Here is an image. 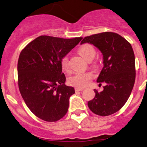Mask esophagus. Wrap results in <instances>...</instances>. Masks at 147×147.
I'll use <instances>...</instances> for the list:
<instances>
[{
  "mask_svg": "<svg viewBox=\"0 0 147 147\" xmlns=\"http://www.w3.org/2000/svg\"><path fill=\"white\" fill-rule=\"evenodd\" d=\"M83 88H75V91H83Z\"/></svg>",
  "mask_w": 147,
  "mask_h": 147,
  "instance_id": "34e87169",
  "label": "esophagus"
}]
</instances>
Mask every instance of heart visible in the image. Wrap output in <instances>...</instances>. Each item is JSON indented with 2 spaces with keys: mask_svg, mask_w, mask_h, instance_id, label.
<instances>
[{
  "mask_svg": "<svg viewBox=\"0 0 147 147\" xmlns=\"http://www.w3.org/2000/svg\"><path fill=\"white\" fill-rule=\"evenodd\" d=\"M78 52L87 61H90L95 55V50L91 45L89 44H83L79 47ZM60 65L62 70L67 71L69 69L68 58L67 56H64L60 61ZM94 75L91 72H77L73 76L70 77L68 82L70 85L78 88H83L87 86L93 79Z\"/></svg>",
  "mask_w": 147,
  "mask_h": 147,
  "instance_id": "b5f03b06",
  "label": "heart"
}]
</instances>
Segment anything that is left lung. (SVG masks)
Returning <instances> with one entry per match:
<instances>
[{
    "label": "left lung",
    "mask_w": 147,
    "mask_h": 147,
    "mask_svg": "<svg viewBox=\"0 0 147 147\" xmlns=\"http://www.w3.org/2000/svg\"><path fill=\"white\" fill-rule=\"evenodd\" d=\"M89 43L103 54V67L97 82L105 83L103 90L94 89L95 96L88 102L92 112L101 116L116 113L124 106L134 87L136 70L132 46L113 32H103L84 38L81 44Z\"/></svg>",
    "instance_id": "1"
}]
</instances>
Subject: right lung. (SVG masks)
<instances>
[{
    "label": "right lung",
    "instance_id": "1",
    "mask_svg": "<svg viewBox=\"0 0 147 147\" xmlns=\"http://www.w3.org/2000/svg\"><path fill=\"white\" fill-rule=\"evenodd\" d=\"M82 39L41 36L21 52L17 64L19 91L38 118L56 122L67 113L69 98L75 91L64 84L60 61Z\"/></svg>",
    "mask_w": 147,
    "mask_h": 147
}]
</instances>
